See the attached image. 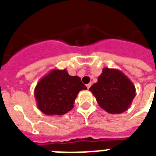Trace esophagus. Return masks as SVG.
<instances>
[{
	"mask_svg": "<svg viewBox=\"0 0 156 156\" xmlns=\"http://www.w3.org/2000/svg\"><path fill=\"white\" fill-rule=\"evenodd\" d=\"M90 86H91V83H88L87 85V89H89V88H90Z\"/></svg>",
	"mask_w": 156,
	"mask_h": 156,
	"instance_id": "esophagus-1",
	"label": "esophagus"
}]
</instances>
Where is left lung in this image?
Listing matches in <instances>:
<instances>
[{
	"instance_id": "1",
	"label": "left lung",
	"mask_w": 156,
	"mask_h": 156,
	"mask_svg": "<svg viewBox=\"0 0 156 156\" xmlns=\"http://www.w3.org/2000/svg\"><path fill=\"white\" fill-rule=\"evenodd\" d=\"M89 90L100 108L111 114H120L128 110L136 95L135 87L130 79L115 69H103L98 82Z\"/></svg>"
}]
</instances>
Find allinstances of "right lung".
Wrapping results in <instances>:
<instances>
[{
	"instance_id": "right-lung-1",
	"label": "right lung",
	"mask_w": 156,
	"mask_h": 156,
	"mask_svg": "<svg viewBox=\"0 0 156 156\" xmlns=\"http://www.w3.org/2000/svg\"><path fill=\"white\" fill-rule=\"evenodd\" d=\"M87 88L78 76L66 69H54L44 76L35 88L38 108L48 116H61L72 110L78 92Z\"/></svg>"
}]
</instances>
